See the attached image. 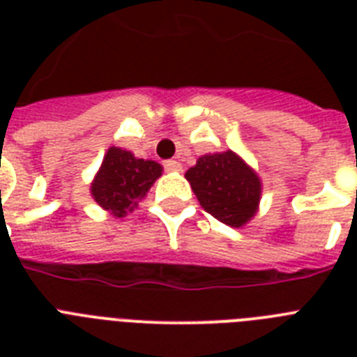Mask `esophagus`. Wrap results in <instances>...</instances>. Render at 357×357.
Returning a JSON list of instances; mask_svg holds the SVG:
<instances>
[{"label": "esophagus", "mask_w": 357, "mask_h": 357, "mask_svg": "<svg viewBox=\"0 0 357 357\" xmlns=\"http://www.w3.org/2000/svg\"><path fill=\"white\" fill-rule=\"evenodd\" d=\"M165 168H167L168 172H181L183 165H181L179 161H174V159H170V161L165 162Z\"/></svg>", "instance_id": "1"}]
</instances>
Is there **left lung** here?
<instances>
[{
	"mask_svg": "<svg viewBox=\"0 0 357 357\" xmlns=\"http://www.w3.org/2000/svg\"><path fill=\"white\" fill-rule=\"evenodd\" d=\"M200 206L231 228H243L255 217L261 200V179L235 151L206 153L185 172Z\"/></svg>",
	"mask_w": 357,
	"mask_h": 357,
	"instance_id": "8db88e82",
	"label": "left lung"
}]
</instances>
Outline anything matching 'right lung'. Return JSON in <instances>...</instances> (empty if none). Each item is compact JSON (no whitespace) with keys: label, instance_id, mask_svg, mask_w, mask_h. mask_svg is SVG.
<instances>
[{"label":"right lung","instance_id":"add662e5","mask_svg":"<svg viewBox=\"0 0 357 357\" xmlns=\"http://www.w3.org/2000/svg\"><path fill=\"white\" fill-rule=\"evenodd\" d=\"M162 167L151 159H139L131 151L111 146L91 183L98 206L116 218L126 217L148 195Z\"/></svg>","mask_w":357,"mask_h":357}]
</instances>
